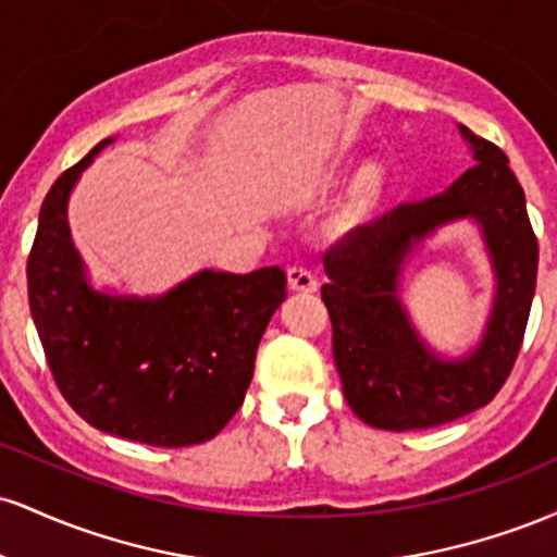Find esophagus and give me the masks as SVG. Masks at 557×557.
I'll return each instance as SVG.
<instances>
[{
	"label": "esophagus",
	"mask_w": 557,
	"mask_h": 557,
	"mask_svg": "<svg viewBox=\"0 0 557 557\" xmlns=\"http://www.w3.org/2000/svg\"><path fill=\"white\" fill-rule=\"evenodd\" d=\"M287 285H290V290L300 293H314L319 287L317 277L306 267H287Z\"/></svg>",
	"instance_id": "1"
}]
</instances>
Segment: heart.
<instances>
[{
	"label": "heart",
	"instance_id": "heart-1",
	"mask_svg": "<svg viewBox=\"0 0 557 557\" xmlns=\"http://www.w3.org/2000/svg\"><path fill=\"white\" fill-rule=\"evenodd\" d=\"M389 190V172L382 162H367L361 164L354 175L348 177V183L343 185V190L332 201L327 212V227L330 235L335 238H345V235H354L372 225V220L380 214L382 203H385Z\"/></svg>",
	"mask_w": 557,
	"mask_h": 557
}]
</instances>
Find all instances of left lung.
Listing matches in <instances>:
<instances>
[{"label": "left lung", "mask_w": 557, "mask_h": 557, "mask_svg": "<svg viewBox=\"0 0 557 557\" xmlns=\"http://www.w3.org/2000/svg\"><path fill=\"white\" fill-rule=\"evenodd\" d=\"M474 168L443 194L400 203L324 257L322 300L348 406L369 426L430 430L487 406L521 350L536 285V238L508 157L458 125ZM478 227L493 300L478 341L453 357L432 349L399 296L405 267L440 228Z\"/></svg>", "instance_id": "obj_1"}]
</instances>
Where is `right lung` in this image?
Here are the masks:
<instances>
[{"label": "right lung", "mask_w": 557, "mask_h": 557, "mask_svg": "<svg viewBox=\"0 0 557 557\" xmlns=\"http://www.w3.org/2000/svg\"><path fill=\"white\" fill-rule=\"evenodd\" d=\"M114 140L96 144L44 198L28 257L30 317L57 387L88 424L154 447L207 443L246 398L285 272L198 270L159 296L96 285L67 203Z\"/></svg>", "instance_id": "add662e5"}]
</instances>
